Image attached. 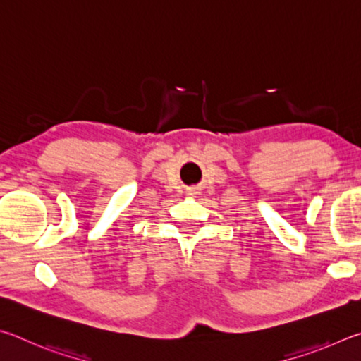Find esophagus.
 <instances>
[{"mask_svg": "<svg viewBox=\"0 0 361 361\" xmlns=\"http://www.w3.org/2000/svg\"><path fill=\"white\" fill-rule=\"evenodd\" d=\"M190 195H195V193H190Z\"/></svg>", "mask_w": 361, "mask_h": 361, "instance_id": "obj_1", "label": "esophagus"}]
</instances>
